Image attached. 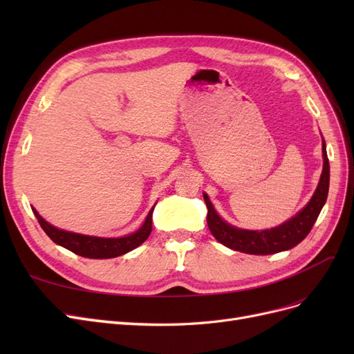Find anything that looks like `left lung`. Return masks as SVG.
Here are the masks:
<instances>
[{"mask_svg":"<svg viewBox=\"0 0 354 354\" xmlns=\"http://www.w3.org/2000/svg\"><path fill=\"white\" fill-rule=\"evenodd\" d=\"M322 153H324V171L320 176V181L315 192L313 198L299 211L297 216L286 223L281 224L270 230H242L230 226L226 221H223L218 214L214 209L207 194H203L205 199L208 216L207 223L208 227L220 243L227 246L230 250L241 251L252 255H269L281 251L294 248L295 245L301 242L312 230L316 223L322 207L325 205L329 190V160L326 155V145L322 142Z\"/></svg>","mask_w":354,"mask_h":354,"instance_id":"left-lung-1","label":"left lung"}]
</instances>
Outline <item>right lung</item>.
I'll list each match as a JSON object with an SVG mask.
<instances>
[{
	"mask_svg": "<svg viewBox=\"0 0 354 354\" xmlns=\"http://www.w3.org/2000/svg\"><path fill=\"white\" fill-rule=\"evenodd\" d=\"M32 211H34L39 226L47 233V236L53 242L75 254L85 257V259H100V260L113 259V257H120L122 254L130 252L131 250L137 248L138 245H142L152 232L153 208L147 214L143 226L136 233L128 234V236H124V238H113V239L85 236V234L60 230L55 226H51L50 223H47L44 218H42L35 208H32Z\"/></svg>",
	"mask_w": 354,
	"mask_h": 354,
	"instance_id": "add662e5",
	"label": "right lung"
}]
</instances>
